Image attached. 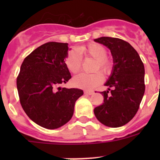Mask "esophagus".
Listing matches in <instances>:
<instances>
[{"label":"esophagus","mask_w":160,"mask_h":160,"mask_svg":"<svg viewBox=\"0 0 160 160\" xmlns=\"http://www.w3.org/2000/svg\"><path fill=\"white\" fill-rule=\"evenodd\" d=\"M93 93H94V92H93V90H85L84 91V93L86 95H92Z\"/></svg>","instance_id":"34e87169"}]
</instances>
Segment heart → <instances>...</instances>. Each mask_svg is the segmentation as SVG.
Returning a JSON list of instances; mask_svg holds the SVG:
<instances>
[{
  "instance_id": "obj_1",
  "label": "heart",
  "mask_w": 160,
  "mask_h": 160,
  "mask_svg": "<svg viewBox=\"0 0 160 160\" xmlns=\"http://www.w3.org/2000/svg\"><path fill=\"white\" fill-rule=\"evenodd\" d=\"M107 49L104 46L92 42L80 46L78 49L69 50L64 58V63L71 73L76 74L81 68L82 56L91 57L95 59L93 71H100L104 75H108L112 68V63L110 59L107 57ZM99 72L79 74L72 79V83L74 86L82 89H93L102 82L103 77Z\"/></svg>"
}]
</instances>
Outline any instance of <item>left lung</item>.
Here are the masks:
<instances>
[{
    "instance_id": "obj_1",
    "label": "left lung",
    "mask_w": 160,
    "mask_h": 160,
    "mask_svg": "<svg viewBox=\"0 0 160 160\" xmlns=\"http://www.w3.org/2000/svg\"><path fill=\"white\" fill-rule=\"evenodd\" d=\"M94 41L109 48L114 60L113 72L105 83L108 90L101 92L104 103L95 108L94 114L106 126H123L136 114L142 100L144 64L136 50L121 38L101 37Z\"/></svg>"
}]
</instances>
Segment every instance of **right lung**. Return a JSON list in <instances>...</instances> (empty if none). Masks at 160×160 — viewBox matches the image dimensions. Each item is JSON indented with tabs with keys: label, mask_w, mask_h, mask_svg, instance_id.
Returning a JSON list of instances; mask_svg holds the SVG:
<instances>
[{
	"label": "right lung",
	"mask_w": 160,
	"mask_h": 160,
	"mask_svg": "<svg viewBox=\"0 0 160 160\" xmlns=\"http://www.w3.org/2000/svg\"><path fill=\"white\" fill-rule=\"evenodd\" d=\"M67 43L49 42L24 59L17 77L22 108L31 120L43 128L55 129L69 122L76 101L83 94L78 88H61L71 78L64 63Z\"/></svg>",
	"instance_id": "obj_1"
}]
</instances>
